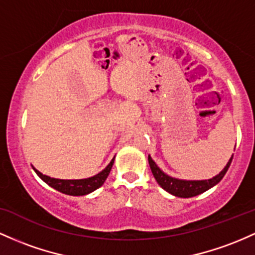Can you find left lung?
Returning a JSON list of instances; mask_svg holds the SVG:
<instances>
[{
    "label": "left lung",
    "instance_id": "obj_1",
    "mask_svg": "<svg viewBox=\"0 0 255 255\" xmlns=\"http://www.w3.org/2000/svg\"><path fill=\"white\" fill-rule=\"evenodd\" d=\"M232 157H234V155L231 156V158L229 159V162L226 163L225 168H224L219 174L215 175V177L212 179H208V180H183V179L172 178L158 168V166L155 163V161L151 158L150 155L147 159H149L151 172H152L156 181H157L158 185L161 186L162 189H164L167 192H169V194L177 196V197L189 198L202 194V192L207 191V190H209L211 187L217 185V184L224 178L225 173L228 172L229 167H230L231 164Z\"/></svg>",
    "mask_w": 255,
    "mask_h": 255
}]
</instances>
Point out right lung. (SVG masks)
I'll use <instances>...</instances> for the list:
<instances>
[{"label": "right lung", "instance_id": "right-lung-1", "mask_svg": "<svg viewBox=\"0 0 255 255\" xmlns=\"http://www.w3.org/2000/svg\"><path fill=\"white\" fill-rule=\"evenodd\" d=\"M115 157L111 159L110 163L105 167L104 169L100 173L94 175V177L87 178V179H74V180H68V179H55L50 178L48 175L42 174L41 172H38L35 167H32L33 170L36 172V174L40 177L42 180L46 184H48L50 187L58 190V191L63 192L65 195L70 196H83L88 195L91 192H93L94 190H97L98 187H100L104 184V181L108 178L109 173H110L111 168H113Z\"/></svg>", "mask_w": 255, "mask_h": 255}]
</instances>
